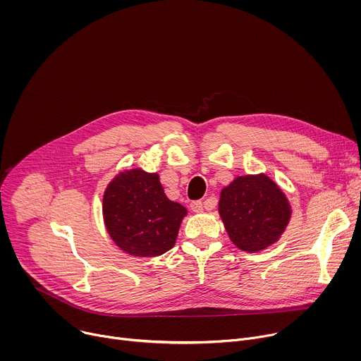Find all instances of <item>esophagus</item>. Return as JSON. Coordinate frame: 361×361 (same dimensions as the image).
<instances>
[{
    "instance_id": "esophagus-1",
    "label": "esophagus",
    "mask_w": 361,
    "mask_h": 361,
    "mask_svg": "<svg viewBox=\"0 0 361 361\" xmlns=\"http://www.w3.org/2000/svg\"><path fill=\"white\" fill-rule=\"evenodd\" d=\"M190 210L192 213H201L204 210V204L201 201H191L190 202Z\"/></svg>"
}]
</instances>
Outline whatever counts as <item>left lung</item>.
<instances>
[{"mask_svg": "<svg viewBox=\"0 0 361 361\" xmlns=\"http://www.w3.org/2000/svg\"><path fill=\"white\" fill-rule=\"evenodd\" d=\"M219 212L231 241L247 252L276 243L291 216L287 197L264 174L237 177L223 188Z\"/></svg>", "mask_w": 361, "mask_h": 361, "instance_id": "obj_1", "label": "left lung"}]
</instances>
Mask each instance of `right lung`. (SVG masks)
I'll return each mask as SVG.
<instances>
[{"label": "right lung", "instance_id": "right-lung-1", "mask_svg": "<svg viewBox=\"0 0 361 361\" xmlns=\"http://www.w3.org/2000/svg\"><path fill=\"white\" fill-rule=\"evenodd\" d=\"M102 214L113 241L135 257H157L171 250L185 207L164 194L159 174L128 170L118 174L102 198Z\"/></svg>", "mask_w": 361, "mask_h": 361}]
</instances>
